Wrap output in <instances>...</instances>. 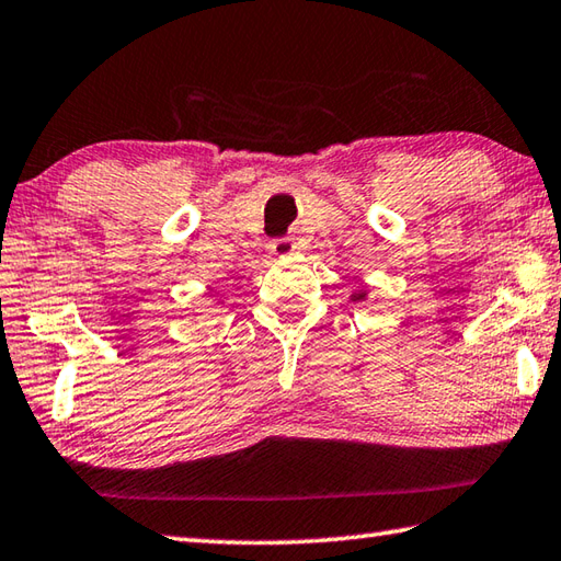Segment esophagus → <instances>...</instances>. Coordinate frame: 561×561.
<instances>
[{"label": "esophagus", "instance_id": "obj_1", "mask_svg": "<svg viewBox=\"0 0 561 561\" xmlns=\"http://www.w3.org/2000/svg\"><path fill=\"white\" fill-rule=\"evenodd\" d=\"M270 250H272V255H289V252H294L296 250V243L291 238H277V240H272L270 243Z\"/></svg>", "mask_w": 561, "mask_h": 561}]
</instances>
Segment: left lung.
I'll list each match as a JSON object with an SVG mask.
<instances>
[{"label": "left lung", "instance_id": "8db88e82", "mask_svg": "<svg viewBox=\"0 0 561 561\" xmlns=\"http://www.w3.org/2000/svg\"><path fill=\"white\" fill-rule=\"evenodd\" d=\"M353 299H355V301H359V299H365V291H362V294H355V296H353Z\"/></svg>", "mask_w": 561, "mask_h": 561}]
</instances>
